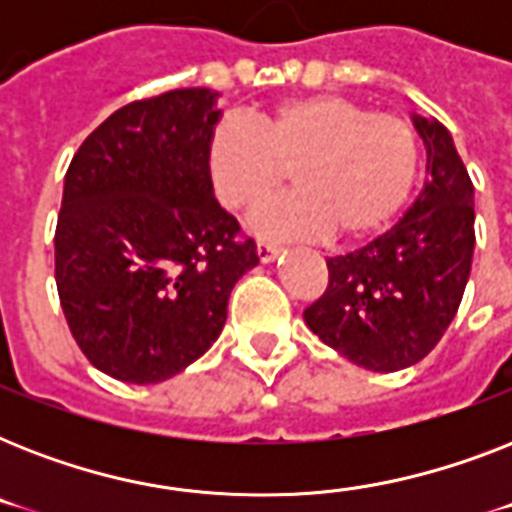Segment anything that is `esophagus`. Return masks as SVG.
Here are the masks:
<instances>
[{
  "label": "esophagus",
  "instance_id": "34e87169",
  "mask_svg": "<svg viewBox=\"0 0 512 512\" xmlns=\"http://www.w3.org/2000/svg\"><path fill=\"white\" fill-rule=\"evenodd\" d=\"M276 255H279L276 244H271V241H257V257H260V263H271Z\"/></svg>",
  "mask_w": 512,
  "mask_h": 512
}]
</instances>
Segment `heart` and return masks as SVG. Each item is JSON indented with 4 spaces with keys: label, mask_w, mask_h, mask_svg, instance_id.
Here are the masks:
<instances>
[{
    "label": "heart",
    "mask_w": 512,
    "mask_h": 512,
    "mask_svg": "<svg viewBox=\"0 0 512 512\" xmlns=\"http://www.w3.org/2000/svg\"><path fill=\"white\" fill-rule=\"evenodd\" d=\"M287 170L297 191L252 212L257 233L366 239L404 209L420 172V138L404 116L340 95L284 100L252 124L223 119L209 135L207 175L223 207H255Z\"/></svg>",
    "instance_id": "1"
}]
</instances>
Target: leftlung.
Segmentation results:
<instances>
[{
  "mask_svg": "<svg viewBox=\"0 0 512 512\" xmlns=\"http://www.w3.org/2000/svg\"><path fill=\"white\" fill-rule=\"evenodd\" d=\"M428 148L425 188L388 233L329 257L327 292L305 324L372 372H398L436 348L468 284L476 212L473 183L444 124L412 116Z\"/></svg>",
  "mask_w": 512,
  "mask_h": 512,
  "instance_id": "8db88e82",
  "label": "left lung"
}]
</instances>
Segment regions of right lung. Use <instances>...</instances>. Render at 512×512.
Returning a JSON list of instances; mask_svg holds the SVG:
<instances>
[{"label": "right lung", "instance_id": "1", "mask_svg": "<svg viewBox=\"0 0 512 512\" xmlns=\"http://www.w3.org/2000/svg\"><path fill=\"white\" fill-rule=\"evenodd\" d=\"M215 100L188 87L127 103L68 164L55 284L76 345L116 380H170L204 356L260 263L209 183Z\"/></svg>", "mask_w": 512, "mask_h": 512}]
</instances>
